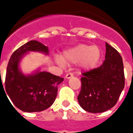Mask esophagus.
Wrapping results in <instances>:
<instances>
[{"mask_svg":"<svg viewBox=\"0 0 133 133\" xmlns=\"http://www.w3.org/2000/svg\"><path fill=\"white\" fill-rule=\"evenodd\" d=\"M72 77H73V75L72 74V73H68V74H67V75H65V79H70V78H72Z\"/></svg>","mask_w":133,"mask_h":133,"instance_id":"esophagus-1","label":"esophagus"}]
</instances>
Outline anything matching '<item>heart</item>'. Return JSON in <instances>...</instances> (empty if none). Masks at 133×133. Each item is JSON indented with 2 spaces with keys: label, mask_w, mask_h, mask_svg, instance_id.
I'll use <instances>...</instances> for the list:
<instances>
[{
  "label": "heart",
  "mask_w": 133,
  "mask_h": 133,
  "mask_svg": "<svg viewBox=\"0 0 133 133\" xmlns=\"http://www.w3.org/2000/svg\"><path fill=\"white\" fill-rule=\"evenodd\" d=\"M100 57L101 51L97 46L79 44L63 50L61 56L55 57V61L61 66L79 62L81 68L89 70L98 63Z\"/></svg>",
  "instance_id": "obj_1"
}]
</instances>
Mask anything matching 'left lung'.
<instances>
[{
  "mask_svg": "<svg viewBox=\"0 0 133 133\" xmlns=\"http://www.w3.org/2000/svg\"><path fill=\"white\" fill-rule=\"evenodd\" d=\"M82 75L77 99L84 110L103 112L115 105L124 88L125 78L122 56L115 48L105 43L103 64Z\"/></svg>",
  "mask_w": 133,
  "mask_h": 133,
  "instance_id": "8db88e82",
  "label": "left lung"
}]
</instances>
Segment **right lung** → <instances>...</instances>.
Returning <instances> with one entry per match:
<instances>
[{
    "instance_id": "1",
    "label": "right lung",
    "mask_w": 133,
    "mask_h": 133,
    "mask_svg": "<svg viewBox=\"0 0 133 133\" xmlns=\"http://www.w3.org/2000/svg\"><path fill=\"white\" fill-rule=\"evenodd\" d=\"M30 52L48 55L49 49L37 41H30L14 52L7 65L5 95L7 94L18 109L34 112L43 111L53 104L57 95L58 85L63 81V78L41 71L40 68L30 74H24L20 63Z\"/></svg>"
}]
</instances>
